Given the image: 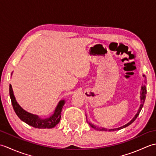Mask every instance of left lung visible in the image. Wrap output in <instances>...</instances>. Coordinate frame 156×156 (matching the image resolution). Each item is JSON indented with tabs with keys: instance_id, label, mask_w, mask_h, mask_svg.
I'll return each instance as SVG.
<instances>
[{
	"instance_id": "obj_1",
	"label": "left lung",
	"mask_w": 156,
	"mask_h": 156,
	"mask_svg": "<svg viewBox=\"0 0 156 156\" xmlns=\"http://www.w3.org/2000/svg\"><path fill=\"white\" fill-rule=\"evenodd\" d=\"M143 76L144 77V75H143ZM145 83H146V79H145ZM147 93V90H146V87H145V86H143V87H141V105H140V108H139L138 110V112L135 115V117L133 118V119L131 121H129L128 123H127L126 125L122 126V127H119V128H117V129H105V128H102V127H96V126L93 124L90 123V122H88V121L87 120V122L89 124V125L90 126V127H92V128H94V129H96V130L97 131H117V130H120V129H123L126 127H127V126H129V125H131L132 122H133L135 120V119H137V117H138V115H140V112H141V110L142 109V107H143L144 106V102H145V97H146V96H145V94H146Z\"/></svg>"
}]
</instances>
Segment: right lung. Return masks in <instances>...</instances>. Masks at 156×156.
<instances>
[{"label": "right lung", "mask_w": 156, "mask_h": 156, "mask_svg": "<svg viewBox=\"0 0 156 156\" xmlns=\"http://www.w3.org/2000/svg\"><path fill=\"white\" fill-rule=\"evenodd\" d=\"M9 94L11 97L13 109L19 118L29 125L38 129H51L59 123L61 119V112L65 104V101L62 100L59 102L56 107L54 114L47 118H41L38 115H34L23 109L17 102L13 94L11 85L9 86Z\"/></svg>", "instance_id": "right-lung-1"}]
</instances>
